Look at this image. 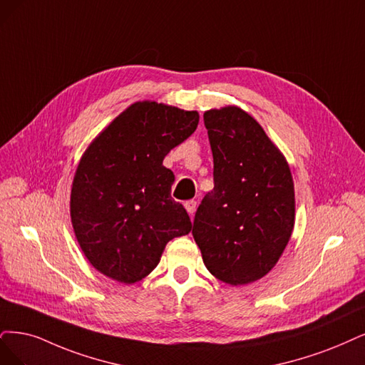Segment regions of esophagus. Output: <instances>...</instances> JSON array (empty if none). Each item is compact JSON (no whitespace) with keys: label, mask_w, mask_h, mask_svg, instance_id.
Segmentation results:
<instances>
[{"label":"esophagus","mask_w":365,"mask_h":365,"mask_svg":"<svg viewBox=\"0 0 365 365\" xmlns=\"http://www.w3.org/2000/svg\"><path fill=\"white\" fill-rule=\"evenodd\" d=\"M185 209H186L187 213H190L191 217H192L195 209H197V201H195V200H187V201H185Z\"/></svg>","instance_id":"obj_1"}]
</instances>
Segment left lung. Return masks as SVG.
<instances>
[{
	"label": "left lung",
	"mask_w": 365,
	"mask_h": 365,
	"mask_svg": "<svg viewBox=\"0 0 365 365\" xmlns=\"http://www.w3.org/2000/svg\"><path fill=\"white\" fill-rule=\"evenodd\" d=\"M213 190L201 200L192 236L209 272L227 284L264 277L294 224L290 168L262 126L236 106L206 111Z\"/></svg>",
	"instance_id": "obj_1"
}]
</instances>
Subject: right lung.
<instances>
[{"label": "right lung", "instance_id": "add662e5", "mask_svg": "<svg viewBox=\"0 0 365 365\" xmlns=\"http://www.w3.org/2000/svg\"><path fill=\"white\" fill-rule=\"evenodd\" d=\"M198 113L137 102L91 143L72 186L71 217L88 262L132 284L158 266L168 242L191 232L185 207L171 198L167 153L197 129Z\"/></svg>", "mask_w": 365, "mask_h": 365}]
</instances>
